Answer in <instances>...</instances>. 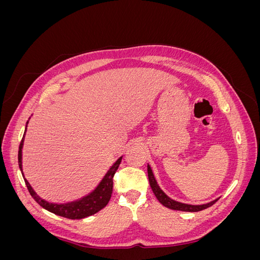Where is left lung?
<instances>
[{"mask_svg": "<svg viewBox=\"0 0 260 260\" xmlns=\"http://www.w3.org/2000/svg\"><path fill=\"white\" fill-rule=\"evenodd\" d=\"M147 174H148V181H149V185H151L153 193L155 194L156 199L159 201L160 204L165 207L170 208V209H174V210H181V211H190V212H195V211H201L203 209H206L210 206L214 205V204L218 201L215 200L210 203L207 204H203V205H188V204H183V203H180L177 201L171 200L169 196H167L166 194L164 193V191L159 187V185L157 184L156 182V179L154 177L153 171L149 167V165H147Z\"/></svg>", "mask_w": 260, "mask_h": 260, "instance_id": "1", "label": "left lung"}]
</instances>
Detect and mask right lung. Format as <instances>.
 I'll list each match as a JSON object with an SVG mask.
<instances>
[{
    "mask_svg": "<svg viewBox=\"0 0 260 260\" xmlns=\"http://www.w3.org/2000/svg\"><path fill=\"white\" fill-rule=\"evenodd\" d=\"M26 130H27V125H26ZM26 130H25V133H26ZM25 133H23V137L19 145L18 165H19L23 180H25L28 191L39 205L43 207L44 209L53 212L55 215L65 217L68 219H82L85 217L92 216L94 214H96V212L100 211L101 209H103L107 205L109 200L112 198V193H113V184H114L113 179L118 167H119V165L121 162L122 156L120 158H118V160L113 165L111 169L107 171V174L105 175L103 180L101 181L100 184L96 186L95 190L91 192L89 195L84 196V198H82L81 200H78L72 203L53 204V203L44 201L43 199L40 198V196L37 195V193L34 191V188L29 184L27 179H25V176H23L22 164H21V149L23 145V139H25Z\"/></svg>",
    "mask_w": 260,
    "mask_h": 260,
    "instance_id": "add662e5",
    "label": "right lung"
}]
</instances>
